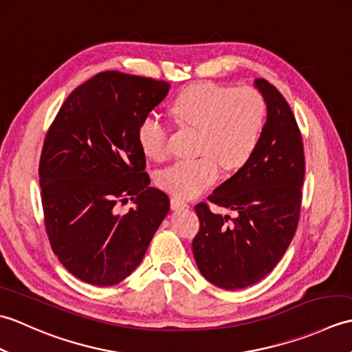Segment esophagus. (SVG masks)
<instances>
[{"label": "esophagus", "instance_id": "obj_1", "mask_svg": "<svg viewBox=\"0 0 352 352\" xmlns=\"http://www.w3.org/2000/svg\"><path fill=\"white\" fill-rule=\"evenodd\" d=\"M189 204L186 203V201H183L182 198H177V197H174V198H170V208H184V207H188Z\"/></svg>", "mask_w": 352, "mask_h": 352}]
</instances>
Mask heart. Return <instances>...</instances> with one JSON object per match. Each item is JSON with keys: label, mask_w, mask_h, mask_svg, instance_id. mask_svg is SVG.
I'll return each instance as SVG.
<instances>
[{"label": "heart", "mask_w": 352, "mask_h": 352, "mask_svg": "<svg viewBox=\"0 0 352 352\" xmlns=\"http://www.w3.org/2000/svg\"><path fill=\"white\" fill-rule=\"evenodd\" d=\"M177 122L198 130L197 159L178 160L157 175L162 189L190 198L218 180L221 166L241 169L256 153L266 122V101L257 89L216 83L189 86L170 106ZM139 144L154 160L169 154V129L159 118L146 116L139 124Z\"/></svg>", "instance_id": "heart-1"}]
</instances>
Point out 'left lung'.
<instances>
[{
    "instance_id": "obj_1",
    "label": "left lung",
    "mask_w": 352,
    "mask_h": 352,
    "mask_svg": "<svg viewBox=\"0 0 352 352\" xmlns=\"http://www.w3.org/2000/svg\"><path fill=\"white\" fill-rule=\"evenodd\" d=\"M267 119L248 163L207 199L236 218L198 203L199 230L192 241L199 272L226 290L263 280L289 248L300 222L305 157L294 111L274 85L257 78Z\"/></svg>"
}]
</instances>
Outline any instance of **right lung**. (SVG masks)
Segmentation results:
<instances>
[{"instance_id":"1","label":"right lung","mask_w":352,"mask_h":352,"mask_svg":"<svg viewBox=\"0 0 352 352\" xmlns=\"http://www.w3.org/2000/svg\"><path fill=\"white\" fill-rule=\"evenodd\" d=\"M163 80L104 71L74 89L45 134L39 160L52 252L92 286L125 280L144 258L169 198L149 188L139 124L166 96ZM131 199L126 214L118 206Z\"/></svg>"}]
</instances>
